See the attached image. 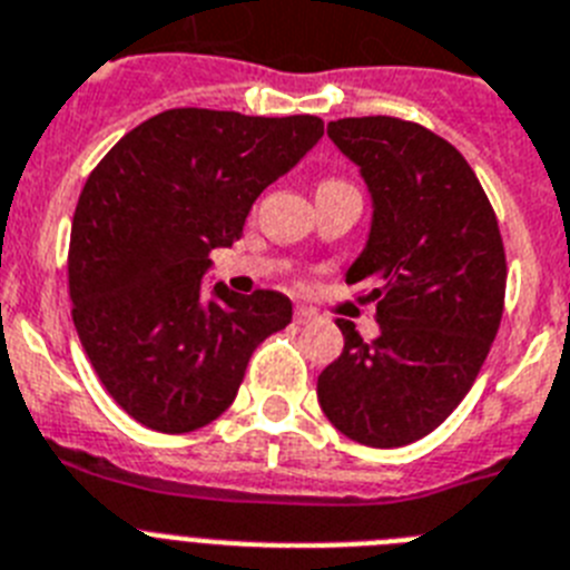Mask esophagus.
<instances>
[{
    "label": "esophagus",
    "instance_id": "esophagus-1",
    "mask_svg": "<svg viewBox=\"0 0 570 570\" xmlns=\"http://www.w3.org/2000/svg\"><path fill=\"white\" fill-rule=\"evenodd\" d=\"M315 318H318V313H315V309L295 307V322L298 324H309V322H315Z\"/></svg>",
    "mask_w": 570,
    "mask_h": 570
}]
</instances>
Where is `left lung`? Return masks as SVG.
<instances>
[{
	"instance_id": "obj_1",
	"label": "left lung",
	"mask_w": 570,
	"mask_h": 570,
	"mask_svg": "<svg viewBox=\"0 0 570 570\" xmlns=\"http://www.w3.org/2000/svg\"><path fill=\"white\" fill-rule=\"evenodd\" d=\"M374 203L347 284H371L380 336L338 322L342 356L318 376V403L344 438L409 446L458 409L504 313L499 219L446 138L391 115L327 124Z\"/></svg>"
}]
</instances>
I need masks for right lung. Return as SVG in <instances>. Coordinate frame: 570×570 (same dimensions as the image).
<instances>
[{
	"mask_svg": "<svg viewBox=\"0 0 570 570\" xmlns=\"http://www.w3.org/2000/svg\"><path fill=\"white\" fill-rule=\"evenodd\" d=\"M322 136L315 115L167 109L89 174L71 219V318L132 420L165 434L208 425L234 403L257 344L293 322L286 295L226 284L205 295L203 275Z\"/></svg>",
	"mask_w": 570,
	"mask_h": 570,
	"instance_id": "right-lung-1",
	"label": "right lung"
}]
</instances>
